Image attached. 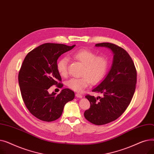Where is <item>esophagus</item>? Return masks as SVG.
<instances>
[{"label": "esophagus", "mask_w": 154, "mask_h": 154, "mask_svg": "<svg viewBox=\"0 0 154 154\" xmlns=\"http://www.w3.org/2000/svg\"><path fill=\"white\" fill-rule=\"evenodd\" d=\"M75 97H78V98H82V94L77 93V94H75Z\"/></svg>", "instance_id": "esophagus-1"}]
</instances>
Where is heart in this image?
<instances>
[{
    "mask_svg": "<svg viewBox=\"0 0 154 154\" xmlns=\"http://www.w3.org/2000/svg\"><path fill=\"white\" fill-rule=\"evenodd\" d=\"M75 59L84 65L80 78H72L67 82V87L77 92H82L91 84H97L106 77L109 69V60L103 56H97L96 54L87 49H80L72 54ZM69 59L63 57L57 63V69L61 76L67 74Z\"/></svg>",
    "mask_w": 154,
    "mask_h": 154,
    "instance_id": "1",
    "label": "heart"
}]
</instances>
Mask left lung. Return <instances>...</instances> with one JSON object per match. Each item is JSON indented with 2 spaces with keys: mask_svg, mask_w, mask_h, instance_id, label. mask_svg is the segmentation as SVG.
<instances>
[{
  "mask_svg": "<svg viewBox=\"0 0 154 154\" xmlns=\"http://www.w3.org/2000/svg\"><path fill=\"white\" fill-rule=\"evenodd\" d=\"M95 46L107 48L114 54L107 76L92 90L102 96H85L91 107L85 111V118L95 125H100L116 120L127 109L135 91L137 72L132 58L124 48L107 42Z\"/></svg>",
  "mask_w": 154,
  "mask_h": 154,
  "instance_id": "1",
  "label": "left lung"
}]
</instances>
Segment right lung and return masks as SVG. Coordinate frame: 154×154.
<instances>
[{"label": "right lung", "instance_id": "add662e5", "mask_svg": "<svg viewBox=\"0 0 154 154\" xmlns=\"http://www.w3.org/2000/svg\"><path fill=\"white\" fill-rule=\"evenodd\" d=\"M75 46L46 43L31 51L24 59L19 73L22 97L26 107L36 118L45 121L58 119L67 102L74 99L75 94L64 88L57 95L49 94L53 85L62 87L61 77L57 69L59 57Z\"/></svg>", "mask_w": 154, "mask_h": 154}]
</instances>
